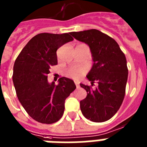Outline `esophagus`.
Returning <instances> with one entry per match:
<instances>
[{"label":"esophagus","instance_id":"1","mask_svg":"<svg viewBox=\"0 0 147 147\" xmlns=\"http://www.w3.org/2000/svg\"><path fill=\"white\" fill-rule=\"evenodd\" d=\"M75 84H76V87H77V88H78V87H79V84H78V82H76V81H75Z\"/></svg>","mask_w":147,"mask_h":147}]
</instances>
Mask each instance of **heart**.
Instances as JSON below:
<instances>
[{
	"instance_id": "b5f03b06",
	"label": "heart",
	"mask_w": 147,
	"mask_h": 147,
	"mask_svg": "<svg viewBox=\"0 0 147 147\" xmlns=\"http://www.w3.org/2000/svg\"><path fill=\"white\" fill-rule=\"evenodd\" d=\"M85 72L84 69L83 68H71L69 70V76L73 78H78Z\"/></svg>"
}]
</instances>
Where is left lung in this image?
<instances>
[{
  "instance_id": "8db88e82",
  "label": "left lung",
  "mask_w": 147,
  "mask_h": 147,
  "mask_svg": "<svg viewBox=\"0 0 147 147\" xmlns=\"http://www.w3.org/2000/svg\"><path fill=\"white\" fill-rule=\"evenodd\" d=\"M70 34L90 47L93 64L87 78L92 86L98 83L96 90L80 84L87 93L80 102L81 112L90 121H107L118 111L125 96L129 72L125 55L113 38L98 30Z\"/></svg>"
}]
</instances>
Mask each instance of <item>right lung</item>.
<instances>
[{"mask_svg": "<svg viewBox=\"0 0 147 147\" xmlns=\"http://www.w3.org/2000/svg\"><path fill=\"white\" fill-rule=\"evenodd\" d=\"M73 39L69 33L37 34L15 61L13 81L17 97L30 117L39 123L58 121L66 98L76 90L74 81L68 78H60L57 85L48 81L51 66L57 64V50Z\"/></svg>", "mask_w": 147, "mask_h": 147, "instance_id": "add662e5", "label": "right lung"}]
</instances>
